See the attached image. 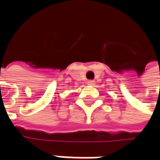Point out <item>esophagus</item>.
<instances>
[{
	"label": "esophagus",
	"instance_id": "34e87169",
	"mask_svg": "<svg viewBox=\"0 0 160 160\" xmlns=\"http://www.w3.org/2000/svg\"><path fill=\"white\" fill-rule=\"evenodd\" d=\"M94 83H95V82L92 81V80H90V81L87 82V84H89V85H94Z\"/></svg>",
	"mask_w": 160,
	"mask_h": 160
}]
</instances>
